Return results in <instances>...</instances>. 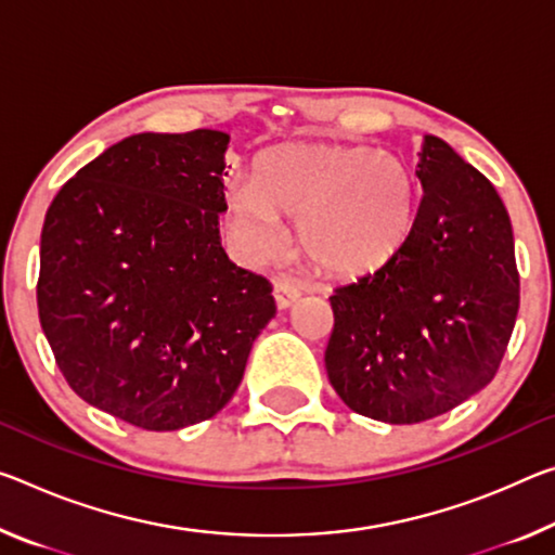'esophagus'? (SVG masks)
Listing matches in <instances>:
<instances>
[{"label": "esophagus", "mask_w": 555, "mask_h": 555, "mask_svg": "<svg viewBox=\"0 0 555 555\" xmlns=\"http://www.w3.org/2000/svg\"><path fill=\"white\" fill-rule=\"evenodd\" d=\"M274 298L279 309H288V306H294L301 298V286L294 284L292 279L279 276L274 279Z\"/></svg>", "instance_id": "1"}]
</instances>
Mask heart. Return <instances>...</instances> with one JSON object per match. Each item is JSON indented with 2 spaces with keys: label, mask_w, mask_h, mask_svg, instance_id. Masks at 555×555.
I'll return each instance as SVG.
<instances>
[{
  "label": "heart",
  "mask_w": 555,
  "mask_h": 555,
  "mask_svg": "<svg viewBox=\"0 0 555 555\" xmlns=\"http://www.w3.org/2000/svg\"><path fill=\"white\" fill-rule=\"evenodd\" d=\"M279 217L315 269L358 276L388 261L415 219V184L402 157L367 145H296L269 153L232 195L234 230L251 251L281 244Z\"/></svg>",
  "instance_id": "heart-1"
}]
</instances>
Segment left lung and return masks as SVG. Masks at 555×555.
Wrapping results in <instances>:
<instances>
[{"mask_svg": "<svg viewBox=\"0 0 555 555\" xmlns=\"http://www.w3.org/2000/svg\"><path fill=\"white\" fill-rule=\"evenodd\" d=\"M408 240L336 288L325 373L358 415L415 425L494 380L518 313L512 219L483 175L425 135Z\"/></svg>", "mask_w": 555, "mask_h": 555, "instance_id": "8db88e82", "label": "left lung"}]
</instances>
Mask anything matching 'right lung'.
<instances>
[{
  "instance_id": "obj_1",
  "label": "right lung",
  "mask_w": 555,
  "mask_h": 555,
  "mask_svg": "<svg viewBox=\"0 0 555 555\" xmlns=\"http://www.w3.org/2000/svg\"><path fill=\"white\" fill-rule=\"evenodd\" d=\"M222 130L138 133L76 172L41 230L39 321L88 404L170 433L215 417L274 319L271 284L227 257Z\"/></svg>"
}]
</instances>
